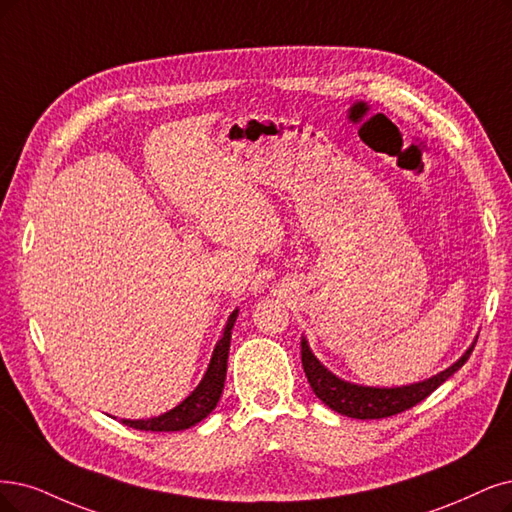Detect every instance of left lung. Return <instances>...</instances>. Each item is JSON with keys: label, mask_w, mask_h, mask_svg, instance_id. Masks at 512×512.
<instances>
[{"label": "left lung", "mask_w": 512, "mask_h": 512, "mask_svg": "<svg viewBox=\"0 0 512 512\" xmlns=\"http://www.w3.org/2000/svg\"><path fill=\"white\" fill-rule=\"evenodd\" d=\"M475 344L477 339L468 346V350L458 358L456 363L449 365L441 373L428 377V380L407 384V386H392V388L363 386V384L342 380V377H337L318 361L314 352L310 350L306 337H301V365H304L306 377L314 394L329 409L356 420H380V418H390V415L407 411L413 405L422 403L428 394L437 390L468 361V356L472 348H475Z\"/></svg>", "instance_id": "left-lung-1"}]
</instances>
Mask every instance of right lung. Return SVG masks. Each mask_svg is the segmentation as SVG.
<instances>
[{
	"instance_id": "add662e5",
	"label": "right lung",
	"mask_w": 512,
	"mask_h": 512,
	"mask_svg": "<svg viewBox=\"0 0 512 512\" xmlns=\"http://www.w3.org/2000/svg\"><path fill=\"white\" fill-rule=\"evenodd\" d=\"M238 308L227 318V323L223 327V333L219 337V342L213 350L211 363H208V369L200 384L192 390V394L183 399L177 407L170 411L156 415V418H147V420H122V424L137 428V430H151V432H177V430H187L202 422L208 413H211L223 392L225 384V373H227V354H230V342H232V329L238 318Z\"/></svg>"
}]
</instances>
